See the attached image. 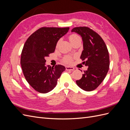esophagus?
Instances as JSON below:
<instances>
[{
  "label": "esophagus",
  "mask_w": 130,
  "mask_h": 130,
  "mask_svg": "<svg viewBox=\"0 0 130 130\" xmlns=\"http://www.w3.org/2000/svg\"><path fill=\"white\" fill-rule=\"evenodd\" d=\"M66 69L67 70H73L74 69V67H69V66H66Z\"/></svg>",
  "instance_id": "obj_1"
}]
</instances>
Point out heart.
<instances>
[{"instance_id": "obj_1", "label": "heart", "mask_w": 130, "mask_h": 130, "mask_svg": "<svg viewBox=\"0 0 130 130\" xmlns=\"http://www.w3.org/2000/svg\"><path fill=\"white\" fill-rule=\"evenodd\" d=\"M68 39L69 41L71 42L72 44H73V43L74 42H75L76 41L78 40H81V38L76 34H71L68 36ZM59 43H60V40H59L57 43V44H56L57 46H58ZM73 57L70 56H66L63 57V61L65 63H67V64H71L73 62Z\"/></svg>"}]
</instances>
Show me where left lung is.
Listing matches in <instances>:
<instances>
[{"mask_svg": "<svg viewBox=\"0 0 130 130\" xmlns=\"http://www.w3.org/2000/svg\"><path fill=\"white\" fill-rule=\"evenodd\" d=\"M72 32L81 35L84 50L80 58L88 66L77 85L86 91L95 89L104 80L109 70V57L105 42L100 35L87 26L75 27Z\"/></svg>", "mask_w": 130, "mask_h": 130, "instance_id": "obj_1", "label": "left lung"}]
</instances>
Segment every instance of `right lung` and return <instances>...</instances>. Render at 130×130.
Instances as JSON below:
<instances>
[{
	"label": "right lung",
	"mask_w": 130,
	"mask_h": 130,
	"mask_svg": "<svg viewBox=\"0 0 130 130\" xmlns=\"http://www.w3.org/2000/svg\"><path fill=\"white\" fill-rule=\"evenodd\" d=\"M69 27H42L27 39L21 54V64L26 80L35 90L46 93L57 85L58 78L66 70L57 64L45 66V58L55 52L57 42Z\"/></svg>",
	"instance_id": "add662e5"
}]
</instances>
